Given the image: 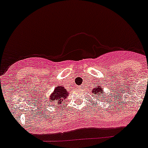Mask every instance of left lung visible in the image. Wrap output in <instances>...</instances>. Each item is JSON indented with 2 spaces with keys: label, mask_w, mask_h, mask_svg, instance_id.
<instances>
[{
  "label": "left lung",
  "mask_w": 148,
  "mask_h": 148,
  "mask_svg": "<svg viewBox=\"0 0 148 148\" xmlns=\"http://www.w3.org/2000/svg\"><path fill=\"white\" fill-rule=\"evenodd\" d=\"M92 93L94 94H95L96 98H98L99 100V98H100V96H102V94H104V95L105 94H104L103 89H102V88L100 86H99L97 87V88H94V89L92 90ZM102 98H104L103 97H102Z\"/></svg>",
  "instance_id": "1"
}]
</instances>
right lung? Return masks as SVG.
I'll return each mask as SVG.
<instances>
[{"mask_svg":"<svg viewBox=\"0 0 148 148\" xmlns=\"http://www.w3.org/2000/svg\"><path fill=\"white\" fill-rule=\"evenodd\" d=\"M69 92L66 91L64 87L62 86H57L54 91L51 93L49 96V100L51 102H56V101H58L57 104L58 105H62L63 104V101L65 100L67 97L68 96Z\"/></svg>","mask_w":148,"mask_h":148,"instance_id":"add662e5","label":"right lung"}]
</instances>
